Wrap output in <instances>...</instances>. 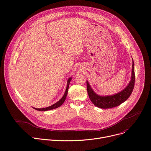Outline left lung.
I'll return each instance as SVG.
<instances>
[{"label": "left lung", "instance_id": "obj_1", "mask_svg": "<svg viewBox=\"0 0 151 151\" xmlns=\"http://www.w3.org/2000/svg\"><path fill=\"white\" fill-rule=\"evenodd\" d=\"M135 84V73H134V64L132 60V75L131 79L129 84L127 87L120 91L119 93L111 95L105 96H101L98 94H96L91 88V86L87 81V88L88 96L93 102V104L100 108L107 109L116 107L124 102L127 101L130 95L131 94L132 90L134 87Z\"/></svg>", "mask_w": 151, "mask_h": 151}]
</instances>
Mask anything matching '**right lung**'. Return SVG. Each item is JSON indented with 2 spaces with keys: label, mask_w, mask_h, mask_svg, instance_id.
Masks as SVG:
<instances>
[{
  "label": "right lung",
  "mask_w": 151,
  "mask_h": 151,
  "mask_svg": "<svg viewBox=\"0 0 151 151\" xmlns=\"http://www.w3.org/2000/svg\"><path fill=\"white\" fill-rule=\"evenodd\" d=\"M72 79V78H70L69 79H68L67 81V88H66V90H65V91L64 93V94L63 95V96L62 97V98L59 101H58L57 102H56L55 104H54L53 105L50 106H48V107H46V108H34L35 109H36V110H38V111H48V110H50V109H53L55 108H57L60 106L62 105V104L64 103V102L65 101V98H66V96L67 95V92H68V87H69V84H70V82Z\"/></svg>",
  "instance_id": "right-lung-1"
}]
</instances>
